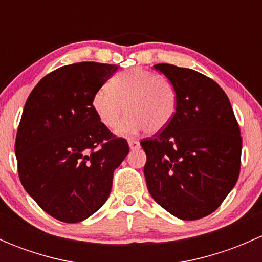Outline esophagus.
<instances>
[{
  "label": "esophagus",
  "mask_w": 262,
  "mask_h": 262,
  "mask_svg": "<svg viewBox=\"0 0 262 262\" xmlns=\"http://www.w3.org/2000/svg\"><path fill=\"white\" fill-rule=\"evenodd\" d=\"M128 143H129V147H130V149H137V148H139V146H141L137 139H129Z\"/></svg>",
  "instance_id": "esophagus-1"
}]
</instances>
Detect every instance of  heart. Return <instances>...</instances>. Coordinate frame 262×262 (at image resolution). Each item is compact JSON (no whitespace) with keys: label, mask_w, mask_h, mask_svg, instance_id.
<instances>
[{"label":"heart","mask_w":262,"mask_h":262,"mask_svg":"<svg viewBox=\"0 0 262 262\" xmlns=\"http://www.w3.org/2000/svg\"><path fill=\"white\" fill-rule=\"evenodd\" d=\"M124 106L128 115L119 124L121 136L141 130L157 133L172 121L178 107V91L167 77L144 68H130L113 76L106 87L92 97V109L109 129L118 125Z\"/></svg>","instance_id":"1"}]
</instances>
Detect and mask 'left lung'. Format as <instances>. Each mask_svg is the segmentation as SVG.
<instances>
[{
	"label": "left lung",
	"instance_id": "left-lung-1",
	"mask_svg": "<svg viewBox=\"0 0 262 262\" xmlns=\"http://www.w3.org/2000/svg\"><path fill=\"white\" fill-rule=\"evenodd\" d=\"M155 68L175 84L178 107L165 129L141 142L148 191L172 215L195 221L213 213L238 180L241 132L215 81L167 63Z\"/></svg>",
	"mask_w": 262,
	"mask_h": 262
}]
</instances>
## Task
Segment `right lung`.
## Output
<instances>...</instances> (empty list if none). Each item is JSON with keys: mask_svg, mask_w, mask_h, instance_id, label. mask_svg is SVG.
Wrapping results in <instances>:
<instances>
[{"mask_svg": "<svg viewBox=\"0 0 262 262\" xmlns=\"http://www.w3.org/2000/svg\"><path fill=\"white\" fill-rule=\"evenodd\" d=\"M118 70L81 62L41 78L26 100L15 153L18 178L39 207L58 221L77 223L104 205L113 175L129 152L100 123L92 97Z\"/></svg>", "mask_w": 262, "mask_h": 262, "instance_id": "obj_1", "label": "right lung"}]
</instances>
